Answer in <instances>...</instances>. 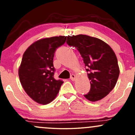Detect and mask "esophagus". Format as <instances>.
Instances as JSON below:
<instances>
[{"label": "esophagus", "instance_id": "1", "mask_svg": "<svg viewBox=\"0 0 135 135\" xmlns=\"http://www.w3.org/2000/svg\"><path fill=\"white\" fill-rule=\"evenodd\" d=\"M70 79L72 80V81H74L75 80V75L74 74H72L70 75Z\"/></svg>", "mask_w": 135, "mask_h": 135}]
</instances>
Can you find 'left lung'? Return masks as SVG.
<instances>
[{
	"label": "left lung",
	"instance_id": "8db88e82",
	"mask_svg": "<svg viewBox=\"0 0 135 135\" xmlns=\"http://www.w3.org/2000/svg\"><path fill=\"white\" fill-rule=\"evenodd\" d=\"M66 44L76 47L80 52L91 88L84 97L97 102L106 97L115 87L119 75L117 57L107 44L98 38L86 35H68Z\"/></svg>",
	"mask_w": 135,
	"mask_h": 135
}]
</instances>
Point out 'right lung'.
Wrapping results in <instances>:
<instances>
[{
	"label": "right lung",
	"instance_id": "obj_1",
	"mask_svg": "<svg viewBox=\"0 0 135 135\" xmlns=\"http://www.w3.org/2000/svg\"><path fill=\"white\" fill-rule=\"evenodd\" d=\"M66 36L52 37L35 42L24 52L18 74L23 89L40 104L52 102L63 83L54 78L55 52L65 44Z\"/></svg>",
	"mask_w": 135,
	"mask_h": 135
}]
</instances>
